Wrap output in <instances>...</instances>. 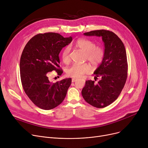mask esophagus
Segmentation results:
<instances>
[{
	"instance_id": "esophagus-1",
	"label": "esophagus",
	"mask_w": 148,
	"mask_h": 148,
	"mask_svg": "<svg viewBox=\"0 0 148 148\" xmlns=\"http://www.w3.org/2000/svg\"><path fill=\"white\" fill-rule=\"evenodd\" d=\"M77 80H78V79H75V78H73V79H72V82H76Z\"/></svg>"
}]
</instances>
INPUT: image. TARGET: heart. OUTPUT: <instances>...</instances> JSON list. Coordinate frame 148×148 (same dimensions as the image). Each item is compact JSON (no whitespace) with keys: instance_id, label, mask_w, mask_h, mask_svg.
Instances as JSON below:
<instances>
[{"instance_id":"b5f03b06","label":"heart","mask_w":148,"mask_h":148,"mask_svg":"<svg viewBox=\"0 0 148 148\" xmlns=\"http://www.w3.org/2000/svg\"><path fill=\"white\" fill-rule=\"evenodd\" d=\"M74 45L76 48L79 49L84 52V59L89 61L94 66H97L101 64L105 57V50L101 45H95V43L87 39H78L76 40ZM71 49L69 46L65 47L62 50L60 57L62 60L65 64H68L70 60ZM91 66L89 64H74L68 67L66 73L67 75L73 78H79L84 74L91 71Z\"/></svg>"}]
</instances>
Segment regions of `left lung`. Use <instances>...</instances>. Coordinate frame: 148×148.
<instances>
[{"label":"left lung","instance_id":"1","mask_svg":"<svg viewBox=\"0 0 148 148\" xmlns=\"http://www.w3.org/2000/svg\"><path fill=\"white\" fill-rule=\"evenodd\" d=\"M86 36H101L104 42L105 57L94 74L101 79L97 84L86 81L82 94L86 101L97 108H104L117 99L125 84L128 74L127 53L121 39L113 32L97 30L84 33Z\"/></svg>","mask_w":148,"mask_h":148}]
</instances>
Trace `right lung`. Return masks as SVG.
<instances>
[{"label":"right lung","mask_w":148,"mask_h":148,"mask_svg":"<svg viewBox=\"0 0 148 148\" xmlns=\"http://www.w3.org/2000/svg\"><path fill=\"white\" fill-rule=\"evenodd\" d=\"M72 37L64 38L59 34H39L28 41L23 50L20 62L22 86L32 103L43 110H51L61 104L71 84L68 78L51 83L49 72L63 73L59 66V54Z\"/></svg>","instance_id":"obj_1"}]
</instances>
